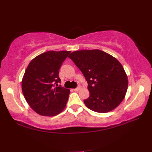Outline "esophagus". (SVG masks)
Masks as SVG:
<instances>
[{"instance_id": "34e87169", "label": "esophagus", "mask_w": 152, "mask_h": 152, "mask_svg": "<svg viewBox=\"0 0 152 152\" xmlns=\"http://www.w3.org/2000/svg\"><path fill=\"white\" fill-rule=\"evenodd\" d=\"M81 87H77V88H74L73 91H79L81 90Z\"/></svg>"}]
</instances>
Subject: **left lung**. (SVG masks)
Wrapping results in <instances>:
<instances>
[{
	"mask_svg": "<svg viewBox=\"0 0 152 152\" xmlns=\"http://www.w3.org/2000/svg\"><path fill=\"white\" fill-rule=\"evenodd\" d=\"M69 58L81 71L88 83L90 96L84 100L87 107L105 113L121 104L126 93L128 81L118 59L99 50L75 51Z\"/></svg>",
	"mask_w": 152,
	"mask_h": 152,
	"instance_id": "1",
	"label": "left lung"
}]
</instances>
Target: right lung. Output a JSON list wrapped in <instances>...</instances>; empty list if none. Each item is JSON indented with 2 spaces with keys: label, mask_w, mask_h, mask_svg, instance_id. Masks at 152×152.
Wrapping results in <instances>:
<instances>
[{
  "label": "right lung",
  "mask_w": 152,
  "mask_h": 152,
  "mask_svg": "<svg viewBox=\"0 0 152 152\" xmlns=\"http://www.w3.org/2000/svg\"><path fill=\"white\" fill-rule=\"evenodd\" d=\"M70 53L48 51L41 53L31 60L25 71L22 93L30 108L39 115L56 116L65 108L70 90L58 87L61 81L59 71Z\"/></svg>",
  "instance_id": "right-lung-1"
}]
</instances>
